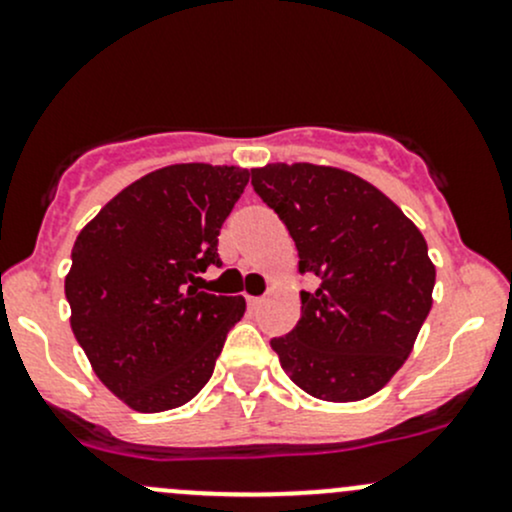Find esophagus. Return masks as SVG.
<instances>
[{"label": "esophagus", "instance_id": "obj_1", "mask_svg": "<svg viewBox=\"0 0 512 512\" xmlns=\"http://www.w3.org/2000/svg\"><path fill=\"white\" fill-rule=\"evenodd\" d=\"M247 304H250V309H260L262 304H265V299H262V297H247Z\"/></svg>", "mask_w": 512, "mask_h": 512}]
</instances>
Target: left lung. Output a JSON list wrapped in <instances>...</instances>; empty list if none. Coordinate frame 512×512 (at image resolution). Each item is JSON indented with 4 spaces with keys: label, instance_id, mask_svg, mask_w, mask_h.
Here are the masks:
<instances>
[{
    "label": "left lung",
    "instance_id": "1",
    "mask_svg": "<svg viewBox=\"0 0 512 512\" xmlns=\"http://www.w3.org/2000/svg\"><path fill=\"white\" fill-rule=\"evenodd\" d=\"M252 188L287 225L299 272L302 317L272 339L289 379L322 401H361L409 359L431 312L436 267L421 230L379 188L347 170L270 163Z\"/></svg>",
    "mask_w": 512,
    "mask_h": 512
}]
</instances>
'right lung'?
Instances as JSON below:
<instances>
[{
  "mask_svg": "<svg viewBox=\"0 0 512 512\" xmlns=\"http://www.w3.org/2000/svg\"><path fill=\"white\" fill-rule=\"evenodd\" d=\"M250 180L237 165L178 163L108 200L66 275L71 329L98 379L143 414L188 404L213 376L245 299L200 292L218 235Z\"/></svg>",
  "mask_w": 512,
  "mask_h": 512,
  "instance_id": "1",
  "label": "right lung"
}]
</instances>
